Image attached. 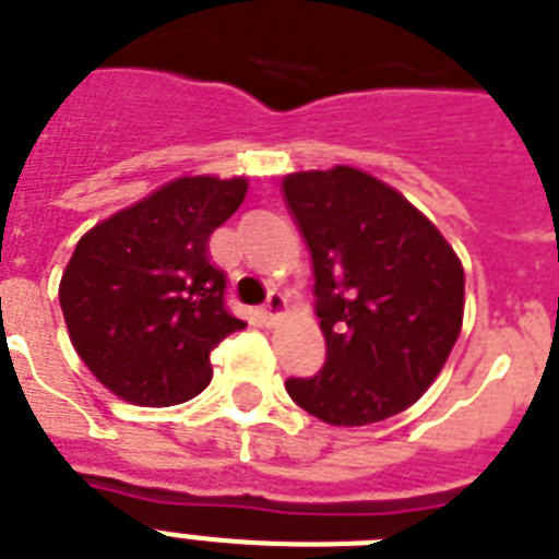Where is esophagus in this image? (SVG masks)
<instances>
[{"label": "esophagus", "mask_w": 559, "mask_h": 559, "mask_svg": "<svg viewBox=\"0 0 559 559\" xmlns=\"http://www.w3.org/2000/svg\"><path fill=\"white\" fill-rule=\"evenodd\" d=\"M284 309H287V298L272 289V293L266 295V304H264V321L275 323L281 316H284Z\"/></svg>", "instance_id": "34e87169"}]
</instances>
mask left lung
<instances>
[{"instance_id": "left-lung-1", "label": "left lung", "mask_w": 559, "mask_h": 559, "mask_svg": "<svg viewBox=\"0 0 559 559\" xmlns=\"http://www.w3.org/2000/svg\"><path fill=\"white\" fill-rule=\"evenodd\" d=\"M284 201L312 255L326 360L289 378L301 409L367 426L409 409L438 378L463 323V266L401 192L355 167L293 173Z\"/></svg>"}]
</instances>
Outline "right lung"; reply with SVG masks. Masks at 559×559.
Returning a JSON list of instances; mask_svg holds the SVG:
<instances>
[{
  "label": "right lung",
  "instance_id": "add662e5",
  "mask_svg": "<svg viewBox=\"0 0 559 559\" xmlns=\"http://www.w3.org/2000/svg\"><path fill=\"white\" fill-rule=\"evenodd\" d=\"M243 195V178H176L76 243L59 304L73 349L112 395L176 406L210 383V352L243 321L207 241Z\"/></svg>",
  "mask_w": 559,
  "mask_h": 559
}]
</instances>
